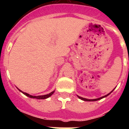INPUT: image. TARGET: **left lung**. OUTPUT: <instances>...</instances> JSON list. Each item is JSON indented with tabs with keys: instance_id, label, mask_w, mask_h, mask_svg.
Instances as JSON below:
<instances>
[{
	"instance_id": "left-lung-1",
	"label": "left lung",
	"mask_w": 129,
	"mask_h": 129,
	"mask_svg": "<svg viewBox=\"0 0 129 129\" xmlns=\"http://www.w3.org/2000/svg\"><path fill=\"white\" fill-rule=\"evenodd\" d=\"M114 89H115V88H114L113 90H112L111 91V92H110V93H109V94H107V95H104V96H102V97H101V98H97V99H93V100H89V99L84 98H82V97L79 96V95H77V96L80 99V100H83V101H98V100H101V99L104 98H106V97H107V96H108V95H110V94H111L112 92H113V90H114Z\"/></svg>"
}]
</instances>
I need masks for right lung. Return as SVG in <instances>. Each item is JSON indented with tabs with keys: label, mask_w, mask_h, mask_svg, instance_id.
<instances>
[{
	"label": "right lung",
	"mask_w": 129,
	"mask_h": 129,
	"mask_svg": "<svg viewBox=\"0 0 129 129\" xmlns=\"http://www.w3.org/2000/svg\"><path fill=\"white\" fill-rule=\"evenodd\" d=\"M18 90H19L20 92H21L22 93H23L24 95H26V96L29 97V98H34V99H37V100H44V99H47L48 98H49V97H50L51 95H52V94H53L55 92V90L52 91V92H50V94H46V95H38V96H34V95H29V94H27V93H26V92H22V90H19V88H18Z\"/></svg>",
	"instance_id": "1"
}]
</instances>
